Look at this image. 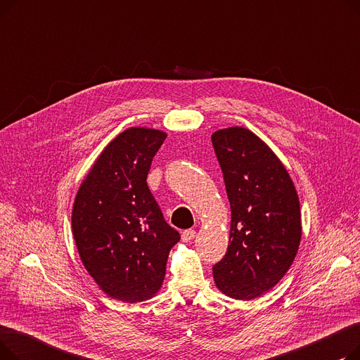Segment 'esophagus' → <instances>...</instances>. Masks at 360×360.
I'll list each match as a JSON object with an SVG mask.
<instances>
[{"label":"esophagus","instance_id":"34e87169","mask_svg":"<svg viewBox=\"0 0 360 360\" xmlns=\"http://www.w3.org/2000/svg\"><path fill=\"white\" fill-rule=\"evenodd\" d=\"M195 238V231L194 229H188V231H184L182 235H181V239L182 242H190Z\"/></svg>","mask_w":360,"mask_h":360}]
</instances>
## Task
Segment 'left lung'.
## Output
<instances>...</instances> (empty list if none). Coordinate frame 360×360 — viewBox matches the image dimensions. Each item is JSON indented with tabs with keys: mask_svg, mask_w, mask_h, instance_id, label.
Segmentation results:
<instances>
[{
	"mask_svg": "<svg viewBox=\"0 0 360 360\" xmlns=\"http://www.w3.org/2000/svg\"><path fill=\"white\" fill-rule=\"evenodd\" d=\"M213 147L231 202L228 252L213 266L226 296L251 300L273 289L290 269L302 236L293 181L274 151L252 131H216Z\"/></svg>",
	"mask_w": 360,
	"mask_h": 360,
	"instance_id": "1",
	"label": "left lung"
}]
</instances>
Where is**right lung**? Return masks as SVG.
I'll use <instances>...</instances> for the list:
<instances>
[{"mask_svg":"<svg viewBox=\"0 0 360 360\" xmlns=\"http://www.w3.org/2000/svg\"><path fill=\"white\" fill-rule=\"evenodd\" d=\"M166 132L131 127L113 139L75 195L71 224L84 269L110 297L136 304L162 288L181 239L163 219L147 175Z\"/></svg>","mask_w":360,"mask_h":360,"instance_id":"1","label":"right lung"}]
</instances>
